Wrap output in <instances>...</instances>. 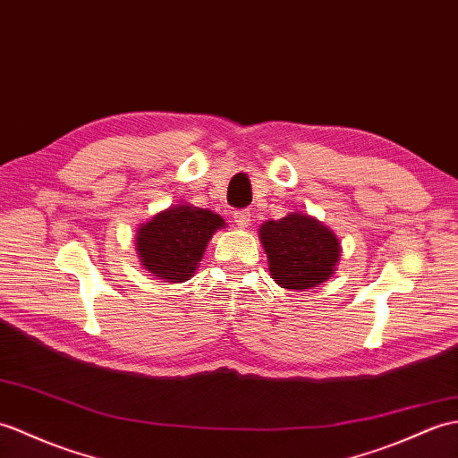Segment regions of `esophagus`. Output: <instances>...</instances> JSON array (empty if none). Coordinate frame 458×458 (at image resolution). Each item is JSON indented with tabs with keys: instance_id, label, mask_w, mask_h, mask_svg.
<instances>
[{
	"instance_id": "esophagus-1",
	"label": "esophagus",
	"mask_w": 458,
	"mask_h": 458,
	"mask_svg": "<svg viewBox=\"0 0 458 458\" xmlns=\"http://www.w3.org/2000/svg\"><path fill=\"white\" fill-rule=\"evenodd\" d=\"M250 220H251V212L248 208L233 210V222H236L240 228H248L250 226Z\"/></svg>"
}]
</instances>
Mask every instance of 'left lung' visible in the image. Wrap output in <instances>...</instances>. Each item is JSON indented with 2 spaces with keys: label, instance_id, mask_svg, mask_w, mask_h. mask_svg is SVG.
Returning <instances> with one entry per match:
<instances>
[{
  "label": "left lung",
  "instance_id": "1",
  "mask_svg": "<svg viewBox=\"0 0 458 458\" xmlns=\"http://www.w3.org/2000/svg\"><path fill=\"white\" fill-rule=\"evenodd\" d=\"M259 238L267 251L271 277L283 289H310L332 277L339 261V242L308 215H286L261 225Z\"/></svg>",
  "mask_w": 458,
  "mask_h": 458
}]
</instances>
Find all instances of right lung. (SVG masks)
<instances>
[{"mask_svg": "<svg viewBox=\"0 0 458 458\" xmlns=\"http://www.w3.org/2000/svg\"><path fill=\"white\" fill-rule=\"evenodd\" d=\"M222 226L225 220L212 210L172 207L138 230L136 250L154 277L183 283L195 273L212 233Z\"/></svg>", "mask_w": 458, "mask_h": 458, "instance_id": "obj_1", "label": "right lung"}]
</instances>
